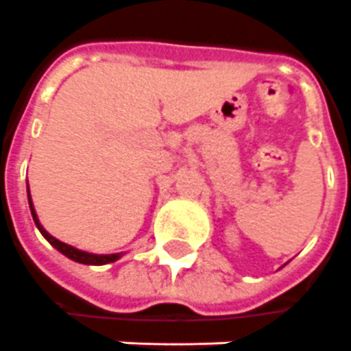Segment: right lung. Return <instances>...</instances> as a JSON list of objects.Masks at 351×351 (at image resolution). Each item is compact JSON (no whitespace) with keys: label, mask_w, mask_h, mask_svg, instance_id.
<instances>
[{"label":"right lung","mask_w":351,"mask_h":351,"mask_svg":"<svg viewBox=\"0 0 351 351\" xmlns=\"http://www.w3.org/2000/svg\"><path fill=\"white\" fill-rule=\"evenodd\" d=\"M28 202H29V211H32V217H34V223L39 228V232L45 236V240L54 245L56 250L60 251L62 255H66L68 259L75 261V263H81V265H96V267H100V265H108V263H115L117 259H121L123 257V253H111V255H96V253H88V251H81L73 247V245H68V243L60 242V240H56L54 236H51L47 230L43 228V225L39 223L37 219V213L36 208H34V204H32V196H29V187H28Z\"/></svg>","instance_id":"right-lung-1"}]
</instances>
